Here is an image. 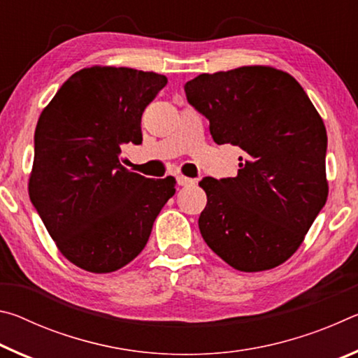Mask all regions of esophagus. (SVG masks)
Segmentation results:
<instances>
[{
  "mask_svg": "<svg viewBox=\"0 0 358 358\" xmlns=\"http://www.w3.org/2000/svg\"><path fill=\"white\" fill-rule=\"evenodd\" d=\"M177 183H178L180 186H192L194 183H196V180L187 178V177H185V175H178V177H177Z\"/></svg>",
  "mask_w": 358,
  "mask_h": 358,
  "instance_id": "1",
  "label": "esophagus"
}]
</instances>
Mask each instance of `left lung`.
I'll use <instances>...</instances> for the list:
<instances>
[{"mask_svg": "<svg viewBox=\"0 0 358 358\" xmlns=\"http://www.w3.org/2000/svg\"><path fill=\"white\" fill-rule=\"evenodd\" d=\"M187 102L210 121L217 145L245 151L237 177H205L199 229L211 251L240 271L281 265L299 250L329 196L327 131L305 90L271 66L201 74Z\"/></svg>", "mask_w": 358, "mask_h": 358, "instance_id": "left-lung-1", "label": "left lung"}]
</instances>
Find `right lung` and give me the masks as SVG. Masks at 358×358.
<instances>
[{
	"label": "right lung",
	"instance_id": "add662e5",
	"mask_svg": "<svg viewBox=\"0 0 358 358\" xmlns=\"http://www.w3.org/2000/svg\"><path fill=\"white\" fill-rule=\"evenodd\" d=\"M167 77L115 66L72 74L42 110L34 132L29 199L63 256L110 273L147 245L173 177L145 178L120 162L142 143V113Z\"/></svg>",
	"mask_w": 358,
	"mask_h": 358
}]
</instances>
